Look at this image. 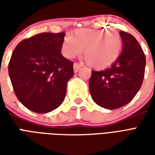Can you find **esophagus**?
Returning a JSON list of instances; mask_svg holds the SVG:
<instances>
[{
	"instance_id": "34e87169",
	"label": "esophagus",
	"mask_w": 155,
	"mask_h": 155,
	"mask_svg": "<svg viewBox=\"0 0 155 155\" xmlns=\"http://www.w3.org/2000/svg\"><path fill=\"white\" fill-rule=\"evenodd\" d=\"M74 73H76V72H78V71L81 69L82 66H83V64H79V63H74Z\"/></svg>"
}]
</instances>
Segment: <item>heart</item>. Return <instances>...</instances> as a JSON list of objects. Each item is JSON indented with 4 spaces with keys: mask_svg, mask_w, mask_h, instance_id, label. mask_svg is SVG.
Wrapping results in <instances>:
<instances>
[{
    "mask_svg": "<svg viewBox=\"0 0 155 155\" xmlns=\"http://www.w3.org/2000/svg\"><path fill=\"white\" fill-rule=\"evenodd\" d=\"M123 41L116 31L105 29H78L74 35H66L61 44L64 57L73 59L84 54L89 63L97 69L110 66L120 57Z\"/></svg>",
    "mask_w": 155,
    "mask_h": 155,
    "instance_id": "1",
    "label": "heart"
}]
</instances>
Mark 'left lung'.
Returning <instances> with one entry per match:
<instances>
[{
  "mask_svg": "<svg viewBox=\"0 0 155 155\" xmlns=\"http://www.w3.org/2000/svg\"><path fill=\"white\" fill-rule=\"evenodd\" d=\"M122 52L116 62L104 71H92L89 81L91 97L101 107L115 110L132 101L143 83L145 55L133 35L120 32Z\"/></svg>",
  "mask_w": 155,
  "mask_h": 155,
  "instance_id": "8db88e82",
  "label": "left lung"
}]
</instances>
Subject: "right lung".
I'll return each instance as SVG.
<instances>
[{"label":"right lung","instance_id":"1","mask_svg":"<svg viewBox=\"0 0 155 155\" xmlns=\"http://www.w3.org/2000/svg\"><path fill=\"white\" fill-rule=\"evenodd\" d=\"M64 33L45 32L20 42L8 65L9 76L19 101L30 110L45 114L64 101L73 62L61 54Z\"/></svg>","mask_w":155,"mask_h":155}]
</instances>
